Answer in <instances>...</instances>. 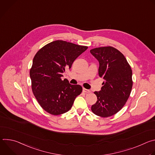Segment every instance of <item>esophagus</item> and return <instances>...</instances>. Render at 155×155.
Wrapping results in <instances>:
<instances>
[{
    "label": "esophagus",
    "instance_id": "obj_1",
    "mask_svg": "<svg viewBox=\"0 0 155 155\" xmlns=\"http://www.w3.org/2000/svg\"><path fill=\"white\" fill-rule=\"evenodd\" d=\"M83 91L84 93H91V91L90 90H87V89H85V88H83Z\"/></svg>",
    "mask_w": 155,
    "mask_h": 155
}]
</instances>
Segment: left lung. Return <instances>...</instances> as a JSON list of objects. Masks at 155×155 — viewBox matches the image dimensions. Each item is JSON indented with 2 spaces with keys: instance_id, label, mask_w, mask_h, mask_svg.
I'll return each instance as SVG.
<instances>
[{
  "instance_id": "8db88e82",
  "label": "left lung",
  "mask_w": 155,
  "mask_h": 155,
  "mask_svg": "<svg viewBox=\"0 0 155 155\" xmlns=\"http://www.w3.org/2000/svg\"><path fill=\"white\" fill-rule=\"evenodd\" d=\"M91 54L99 63V75L104 80L92 112L101 117H111L123 108L132 87V72L124 56L112 47L92 49Z\"/></svg>"
}]
</instances>
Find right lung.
I'll list each match as a JSON object with an SVG mask.
<instances>
[{
	"instance_id": "add662e5",
	"label": "right lung",
	"mask_w": 155,
	"mask_h": 155,
	"mask_svg": "<svg viewBox=\"0 0 155 155\" xmlns=\"http://www.w3.org/2000/svg\"><path fill=\"white\" fill-rule=\"evenodd\" d=\"M87 48L63 40H56L35 55L30 70L32 90L40 106L48 113L58 115L68 112L82 91L78 84L62 80V73Z\"/></svg>"
}]
</instances>
